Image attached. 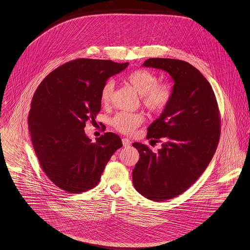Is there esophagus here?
<instances>
[{"instance_id": "34e87169", "label": "esophagus", "mask_w": 250, "mask_h": 250, "mask_svg": "<svg viewBox=\"0 0 250 250\" xmlns=\"http://www.w3.org/2000/svg\"><path fill=\"white\" fill-rule=\"evenodd\" d=\"M122 144L124 147H129L131 145V142L128 139H122Z\"/></svg>"}]
</instances>
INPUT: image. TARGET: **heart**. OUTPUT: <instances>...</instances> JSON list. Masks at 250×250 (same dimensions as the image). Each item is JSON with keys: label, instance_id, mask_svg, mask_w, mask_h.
<instances>
[{"label": "heart", "instance_id": "b5f03b06", "mask_svg": "<svg viewBox=\"0 0 250 250\" xmlns=\"http://www.w3.org/2000/svg\"><path fill=\"white\" fill-rule=\"evenodd\" d=\"M126 82L140 95L143 106L149 111L161 113L168 107L173 99V88L169 83H159L158 76L149 70L138 69L126 77ZM114 83L107 82L100 92V100L104 106H108L112 100ZM144 120L142 113L118 112L112 119V126L123 134H132Z\"/></svg>", "mask_w": 250, "mask_h": 250}]
</instances>
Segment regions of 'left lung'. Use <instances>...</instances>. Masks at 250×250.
Instances as JSON below:
<instances>
[{
	"label": "left lung",
	"mask_w": 250,
	"mask_h": 250,
	"mask_svg": "<svg viewBox=\"0 0 250 250\" xmlns=\"http://www.w3.org/2000/svg\"><path fill=\"white\" fill-rule=\"evenodd\" d=\"M143 66L167 71L174 81L170 105L147 128V139H163L162 148L154 153L143 143H133L140 153L134 186L158 202L183 193L205 171L219 141L220 116L210 83L188 62L153 58Z\"/></svg>",
	"instance_id": "obj_1"
}]
</instances>
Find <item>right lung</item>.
<instances>
[{
	"instance_id": "right-lung-1",
	"label": "right lung",
	"mask_w": 250,
	"mask_h": 250,
	"mask_svg": "<svg viewBox=\"0 0 250 250\" xmlns=\"http://www.w3.org/2000/svg\"><path fill=\"white\" fill-rule=\"evenodd\" d=\"M128 65L78 59L51 72L38 85L29 130L41 168L61 189L81 193L96 187L110 157L122 147L113 133L92 143L83 129L101 109L100 92L107 79Z\"/></svg>"
}]
</instances>
